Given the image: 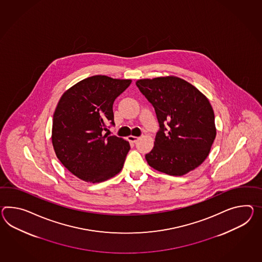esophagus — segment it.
<instances>
[{"label":"esophagus","mask_w":262,"mask_h":262,"mask_svg":"<svg viewBox=\"0 0 262 262\" xmlns=\"http://www.w3.org/2000/svg\"><path fill=\"white\" fill-rule=\"evenodd\" d=\"M139 139V137H137V136H128V141H130V142H133V143H136L137 141Z\"/></svg>","instance_id":"obj_1"}]
</instances>
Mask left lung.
<instances>
[{
	"label": "left lung",
	"instance_id": "obj_1",
	"mask_svg": "<svg viewBox=\"0 0 262 262\" xmlns=\"http://www.w3.org/2000/svg\"><path fill=\"white\" fill-rule=\"evenodd\" d=\"M136 86L155 110L159 130L146 154L154 169L182 176L198 167L216 137L215 116L208 99L176 77L140 79Z\"/></svg>",
	"mask_w": 262,
	"mask_h": 262
}]
</instances>
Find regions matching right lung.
<instances>
[{
  "mask_svg": "<svg viewBox=\"0 0 262 262\" xmlns=\"http://www.w3.org/2000/svg\"><path fill=\"white\" fill-rule=\"evenodd\" d=\"M130 79L94 76L64 93L53 117L52 143L58 160L83 181L100 183L121 171L128 141L103 135L115 126L113 105Z\"/></svg>",
  "mask_w": 262,
  "mask_h": 262,
  "instance_id": "add662e5",
  "label": "right lung"
}]
</instances>
